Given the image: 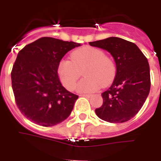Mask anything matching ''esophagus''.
<instances>
[{"instance_id":"obj_1","label":"esophagus","mask_w":161,"mask_h":161,"mask_svg":"<svg viewBox=\"0 0 161 161\" xmlns=\"http://www.w3.org/2000/svg\"><path fill=\"white\" fill-rule=\"evenodd\" d=\"M80 96H82V97H90L92 96V94H80Z\"/></svg>"}]
</instances>
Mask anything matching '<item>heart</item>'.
Masks as SVG:
<instances>
[{"mask_svg": "<svg viewBox=\"0 0 161 161\" xmlns=\"http://www.w3.org/2000/svg\"><path fill=\"white\" fill-rule=\"evenodd\" d=\"M71 59H62L58 64L57 72L66 89H72L83 69L85 76L76 85L79 93H89L106 86L113 80L115 66L113 61L105 55L102 50L85 46L71 53Z\"/></svg>", "mask_w": 161, "mask_h": 161, "instance_id": "obj_1", "label": "heart"}]
</instances>
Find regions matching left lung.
Returning <instances> with one entry per match:
<instances>
[{"instance_id": "1", "label": "left lung", "mask_w": 161, "mask_h": 161, "mask_svg": "<svg viewBox=\"0 0 161 161\" xmlns=\"http://www.w3.org/2000/svg\"><path fill=\"white\" fill-rule=\"evenodd\" d=\"M89 45L109 52L116 64L113 84L102 93L103 104L95 113L108 123H125L140 110L149 94L148 61L136 44L118 37L90 42Z\"/></svg>"}]
</instances>
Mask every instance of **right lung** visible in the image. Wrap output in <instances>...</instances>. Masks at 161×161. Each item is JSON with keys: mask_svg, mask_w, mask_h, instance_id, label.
<instances>
[{"mask_svg": "<svg viewBox=\"0 0 161 161\" xmlns=\"http://www.w3.org/2000/svg\"><path fill=\"white\" fill-rule=\"evenodd\" d=\"M80 43L42 37L24 47L11 72L12 88L20 111L42 126L62 123L70 115L78 96L64 87L58 64Z\"/></svg>", "mask_w": 161, "mask_h": 161, "instance_id": "1", "label": "right lung"}]
</instances>
